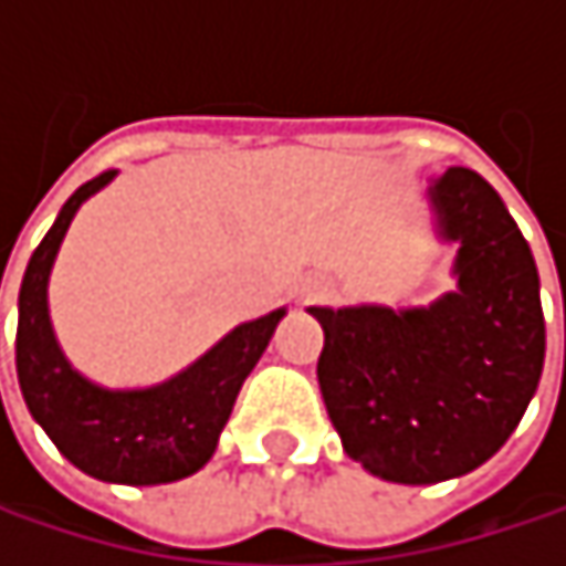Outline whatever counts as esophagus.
I'll return each instance as SVG.
<instances>
[{
    "instance_id": "34e87169",
    "label": "esophagus",
    "mask_w": 566,
    "mask_h": 566,
    "mask_svg": "<svg viewBox=\"0 0 566 566\" xmlns=\"http://www.w3.org/2000/svg\"><path fill=\"white\" fill-rule=\"evenodd\" d=\"M311 294H317V291H311Z\"/></svg>"
}]
</instances>
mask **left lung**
<instances>
[{"mask_svg": "<svg viewBox=\"0 0 566 566\" xmlns=\"http://www.w3.org/2000/svg\"><path fill=\"white\" fill-rule=\"evenodd\" d=\"M429 199L462 245L452 294L416 311L311 307L324 327L317 384L344 452L402 485L489 462L544 370L537 269L499 192L452 167Z\"/></svg>", "mask_w": 566, "mask_h": 566, "instance_id": "1", "label": "left lung"}]
</instances>
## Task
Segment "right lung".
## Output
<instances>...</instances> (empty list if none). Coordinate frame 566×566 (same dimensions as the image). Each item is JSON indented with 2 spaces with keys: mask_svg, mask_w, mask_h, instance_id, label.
Instances as JSON below:
<instances>
[{
  "mask_svg": "<svg viewBox=\"0 0 566 566\" xmlns=\"http://www.w3.org/2000/svg\"><path fill=\"white\" fill-rule=\"evenodd\" d=\"M111 176L114 172H101L74 189L29 259L19 291L15 370L29 412L71 465L101 482L164 485L192 475L212 459L235 396L265 354L284 311L235 327L164 387L114 394L87 384L57 350L45 287L77 206Z\"/></svg>",
  "mask_w": 566,
  "mask_h": 566,
  "instance_id": "right-lung-1",
  "label": "right lung"
}]
</instances>
